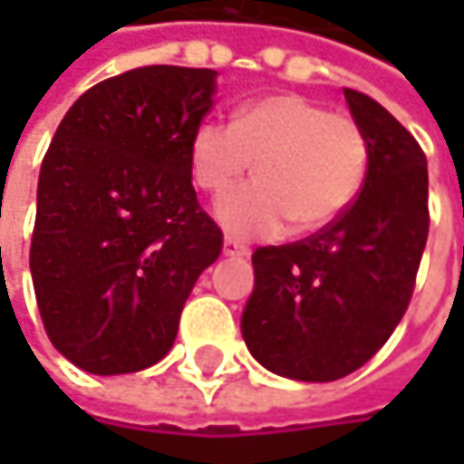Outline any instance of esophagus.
I'll use <instances>...</instances> for the list:
<instances>
[{
    "instance_id": "esophagus-1",
    "label": "esophagus",
    "mask_w": 464,
    "mask_h": 464,
    "mask_svg": "<svg viewBox=\"0 0 464 464\" xmlns=\"http://www.w3.org/2000/svg\"><path fill=\"white\" fill-rule=\"evenodd\" d=\"M223 252L228 255V257H244V255H249V246H244L241 241H236L231 236H226V241H223Z\"/></svg>"
}]
</instances>
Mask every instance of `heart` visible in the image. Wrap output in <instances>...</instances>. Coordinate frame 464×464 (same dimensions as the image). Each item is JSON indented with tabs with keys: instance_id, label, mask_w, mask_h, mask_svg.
<instances>
[{
	"instance_id": "obj_1",
	"label": "heart",
	"mask_w": 464,
	"mask_h": 464,
	"mask_svg": "<svg viewBox=\"0 0 464 464\" xmlns=\"http://www.w3.org/2000/svg\"><path fill=\"white\" fill-rule=\"evenodd\" d=\"M193 182L226 193L252 166L257 179L218 204L238 236H274L333 226L360 198L371 174V140L360 121L301 93H274L236 110L231 123L204 121L190 137Z\"/></svg>"
}]
</instances>
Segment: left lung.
<instances>
[{
    "label": "left lung",
    "mask_w": 464,
    "mask_h": 464,
    "mask_svg": "<svg viewBox=\"0 0 464 464\" xmlns=\"http://www.w3.org/2000/svg\"><path fill=\"white\" fill-rule=\"evenodd\" d=\"M371 140V174L333 226L252 252L255 290L241 333L252 357L298 382H335L365 365L403 320L427 231V158L379 102L343 88Z\"/></svg>",
    "instance_id": "1"
}]
</instances>
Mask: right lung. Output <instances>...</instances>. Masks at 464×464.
<instances>
[{
  "label": "right lung",
  "instance_id": "1",
  "mask_svg": "<svg viewBox=\"0 0 464 464\" xmlns=\"http://www.w3.org/2000/svg\"><path fill=\"white\" fill-rule=\"evenodd\" d=\"M212 93V69H129L85 91L47 147L29 266L47 338L88 373L166 357L196 279L220 257L188 155Z\"/></svg>",
  "mask_w": 464,
  "mask_h": 464
}]
</instances>
